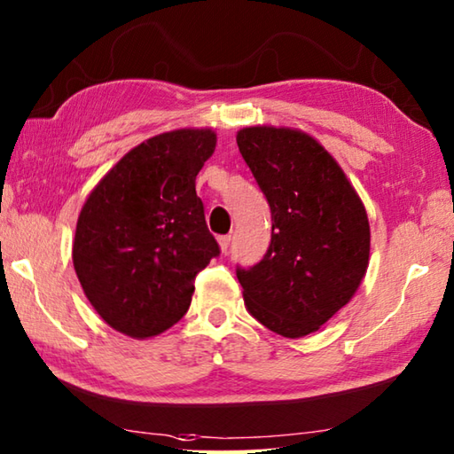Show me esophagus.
I'll return each mask as SVG.
<instances>
[{"mask_svg": "<svg viewBox=\"0 0 454 454\" xmlns=\"http://www.w3.org/2000/svg\"><path fill=\"white\" fill-rule=\"evenodd\" d=\"M218 244H220V250L226 254V252H228V246H230V234L218 236Z\"/></svg>", "mask_w": 454, "mask_h": 454, "instance_id": "obj_1", "label": "esophagus"}]
</instances>
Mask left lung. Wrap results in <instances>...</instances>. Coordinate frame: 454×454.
<instances>
[{
  "mask_svg": "<svg viewBox=\"0 0 454 454\" xmlns=\"http://www.w3.org/2000/svg\"><path fill=\"white\" fill-rule=\"evenodd\" d=\"M236 143L271 210L266 255L236 270L246 309L278 335H309L365 278V206L333 156L303 130L246 127Z\"/></svg>",
  "mask_w": 454,
  "mask_h": 454,
  "instance_id": "8db88e82",
  "label": "left lung"
}]
</instances>
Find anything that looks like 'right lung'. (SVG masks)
Returning <instances> with one entry per match:
<instances>
[{"instance_id": "add662e5", "label": "right lung", "mask_w": 454, "mask_h": 454, "mask_svg": "<svg viewBox=\"0 0 454 454\" xmlns=\"http://www.w3.org/2000/svg\"><path fill=\"white\" fill-rule=\"evenodd\" d=\"M216 148L212 129H178L129 151L81 208L73 266L90 306L135 340L167 332L191 308L194 278L220 248L196 175Z\"/></svg>"}]
</instances>
